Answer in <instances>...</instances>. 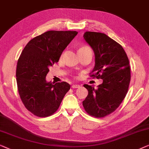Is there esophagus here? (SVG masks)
I'll return each instance as SVG.
<instances>
[{"instance_id": "1", "label": "esophagus", "mask_w": 149, "mask_h": 149, "mask_svg": "<svg viewBox=\"0 0 149 149\" xmlns=\"http://www.w3.org/2000/svg\"><path fill=\"white\" fill-rule=\"evenodd\" d=\"M80 86L78 85V84H73L72 86V87L73 88H79Z\"/></svg>"}]
</instances>
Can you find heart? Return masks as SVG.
Returning <instances> with one entry per match:
<instances>
[{"instance_id":"heart-1","label":"heart","mask_w":149,"mask_h":149,"mask_svg":"<svg viewBox=\"0 0 149 149\" xmlns=\"http://www.w3.org/2000/svg\"><path fill=\"white\" fill-rule=\"evenodd\" d=\"M89 47H81V48H80V49H88ZM63 54H62V55H61V57L63 56Z\"/></svg>"}]
</instances>
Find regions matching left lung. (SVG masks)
Wrapping results in <instances>:
<instances>
[{
  "label": "left lung",
  "mask_w": 149,
  "mask_h": 149,
  "mask_svg": "<svg viewBox=\"0 0 149 149\" xmlns=\"http://www.w3.org/2000/svg\"><path fill=\"white\" fill-rule=\"evenodd\" d=\"M84 38L95 54L90 76L102 79V83L97 89L84 85L88 94L82 104L88 114L101 118L115 111L127 95L131 79L129 59L123 47L105 33L86 32Z\"/></svg>",
  "instance_id": "8db88e82"
}]
</instances>
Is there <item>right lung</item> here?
Returning a JSON list of instances; mask_svg holds the SVG:
<instances>
[{"label":"right lung","instance_id":"obj_1","mask_svg":"<svg viewBox=\"0 0 149 149\" xmlns=\"http://www.w3.org/2000/svg\"><path fill=\"white\" fill-rule=\"evenodd\" d=\"M77 34L76 31H48L31 40L20 54L16 69L18 93L25 107L34 116L54 114L70 89L65 81L47 82L46 76Z\"/></svg>","mask_w":149,"mask_h":149}]
</instances>
